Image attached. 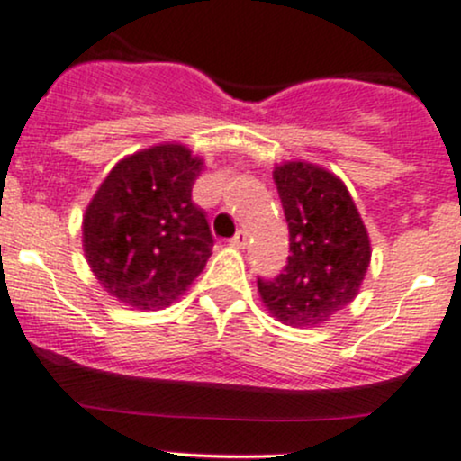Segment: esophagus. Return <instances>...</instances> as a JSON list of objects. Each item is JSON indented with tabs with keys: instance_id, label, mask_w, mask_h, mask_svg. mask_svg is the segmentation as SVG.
Returning a JSON list of instances; mask_svg holds the SVG:
<instances>
[{
	"instance_id": "1",
	"label": "esophagus",
	"mask_w": 461,
	"mask_h": 461,
	"mask_svg": "<svg viewBox=\"0 0 461 461\" xmlns=\"http://www.w3.org/2000/svg\"><path fill=\"white\" fill-rule=\"evenodd\" d=\"M247 240H249V239H247V231L240 230V231H236V236H234V239L230 240V243L234 245V247H239V249H245V247H247Z\"/></svg>"
}]
</instances>
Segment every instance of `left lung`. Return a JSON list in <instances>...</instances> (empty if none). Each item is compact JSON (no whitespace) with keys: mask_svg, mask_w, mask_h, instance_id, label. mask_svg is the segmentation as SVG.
<instances>
[{"mask_svg":"<svg viewBox=\"0 0 461 461\" xmlns=\"http://www.w3.org/2000/svg\"><path fill=\"white\" fill-rule=\"evenodd\" d=\"M276 187L289 222L283 274L258 278L269 312L292 327H313L357 295L371 260L369 234L345 183L312 163L276 167Z\"/></svg>","mask_w":461,"mask_h":461,"instance_id":"left-lung-1","label":"left lung"}]
</instances>
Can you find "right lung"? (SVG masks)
I'll return each instance as SVG.
<instances>
[{
	"instance_id": "1",
	"label": "right lung",
	"mask_w": 461,
	"mask_h": 461,
	"mask_svg": "<svg viewBox=\"0 0 461 461\" xmlns=\"http://www.w3.org/2000/svg\"><path fill=\"white\" fill-rule=\"evenodd\" d=\"M203 163L157 145L116 163L84 216V251L104 289L134 309H163L192 285L214 236L192 201Z\"/></svg>"
}]
</instances>
